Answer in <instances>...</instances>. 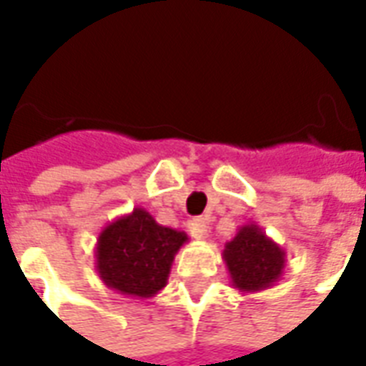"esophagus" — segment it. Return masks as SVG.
Here are the masks:
<instances>
[{
    "label": "esophagus",
    "instance_id": "34e87169",
    "mask_svg": "<svg viewBox=\"0 0 366 366\" xmlns=\"http://www.w3.org/2000/svg\"><path fill=\"white\" fill-rule=\"evenodd\" d=\"M188 229H190L192 237L204 239L207 235V219H204V217H196V219H192L190 225H188Z\"/></svg>",
    "mask_w": 366,
    "mask_h": 366
}]
</instances>
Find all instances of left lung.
I'll list each match as a JSON object with an SVG mask.
<instances>
[{
	"instance_id": "obj_1",
	"label": "left lung",
	"mask_w": 366,
	"mask_h": 366,
	"mask_svg": "<svg viewBox=\"0 0 366 366\" xmlns=\"http://www.w3.org/2000/svg\"><path fill=\"white\" fill-rule=\"evenodd\" d=\"M223 261L229 270L233 288L249 294L270 288L280 280L286 267V251L257 223H247L225 243Z\"/></svg>"
}]
</instances>
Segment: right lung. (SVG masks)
Listing matches in <instances>:
<instances>
[{"label":"right lung","mask_w":366,"mask_h":366,"mask_svg":"<svg viewBox=\"0 0 366 366\" xmlns=\"http://www.w3.org/2000/svg\"><path fill=\"white\" fill-rule=\"evenodd\" d=\"M188 241L184 231L154 222L147 209L135 207L105 225L96 245V270L112 290L152 298L168 282L176 253Z\"/></svg>","instance_id":"add662e5"}]
</instances>
